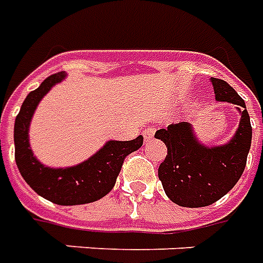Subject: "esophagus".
<instances>
[{"label":"esophagus","instance_id":"esophagus-1","mask_svg":"<svg viewBox=\"0 0 263 263\" xmlns=\"http://www.w3.org/2000/svg\"><path fill=\"white\" fill-rule=\"evenodd\" d=\"M154 133H156V127H148L143 132V137H144V141L153 140L154 137Z\"/></svg>","mask_w":263,"mask_h":263}]
</instances>
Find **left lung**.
<instances>
[{
    "label": "left lung",
    "instance_id": "obj_1",
    "mask_svg": "<svg viewBox=\"0 0 263 263\" xmlns=\"http://www.w3.org/2000/svg\"><path fill=\"white\" fill-rule=\"evenodd\" d=\"M217 102L236 106L239 126L231 140L221 146L202 144L187 122L170 124L156 132L167 147L165 160L158 167V178L165 194L177 205L200 208L214 204L230 193L247 165L252 127L243 99L222 79L211 78Z\"/></svg>",
    "mask_w": 263,
    "mask_h": 263
}]
</instances>
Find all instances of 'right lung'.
I'll return each mask as SVG.
<instances>
[{
  "label": "right lung",
  "mask_w": 263,
  "mask_h": 263,
  "mask_svg": "<svg viewBox=\"0 0 263 263\" xmlns=\"http://www.w3.org/2000/svg\"><path fill=\"white\" fill-rule=\"evenodd\" d=\"M65 78V72L51 75L38 89L28 93L14 126L15 161L24 180L36 194L58 205H81L110 193L126 156L143 146V136L128 141H106L93 156L72 167L53 168L42 164L31 150L29 126L39 102Z\"/></svg>",
  "instance_id": "1"
}]
</instances>
